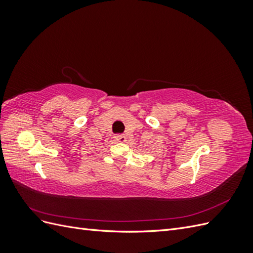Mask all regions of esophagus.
Returning <instances> with one entry per match:
<instances>
[{"instance_id": "esophagus-1", "label": "esophagus", "mask_w": 253, "mask_h": 253, "mask_svg": "<svg viewBox=\"0 0 253 253\" xmlns=\"http://www.w3.org/2000/svg\"><path fill=\"white\" fill-rule=\"evenodd\" d=\"M115 139H116L119 142H126L127 138H126V136L125 134H119V135L115 136Z\"/></svg>"}]
</instances>
